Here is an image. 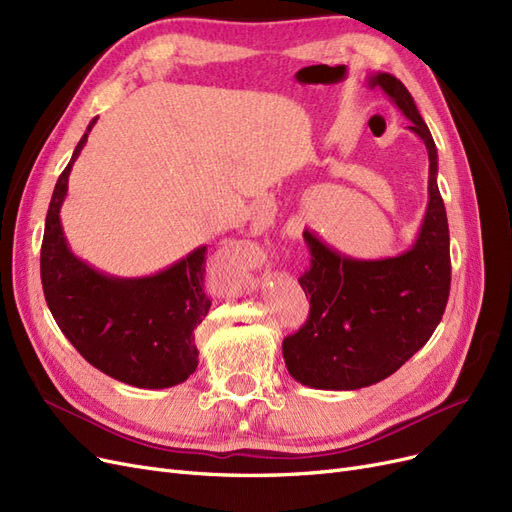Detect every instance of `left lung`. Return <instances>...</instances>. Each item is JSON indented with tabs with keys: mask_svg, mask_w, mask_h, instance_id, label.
Listing matches in <instances>:
<instances>
[{
	"mask_svg": "<svg viewBox=\"0 0 512 512\" xmlns=\"http://www.w3.org/2000/svg\"><path fill=\"white\" fill-rule=\"evenodd\" d=\"M368 85L381 87L425 142L430 202L415 244L398 257L353 259L304 232L310 268L300 285L310 312L300 332L283 340V357L295 381L312 389L349 391L391 376L430 340L449 300V223L434 138L398 78L378 72Z\"/></svg>",
	"mask_w": 512,
	"mask_h": 512,
	"instance_id": "left-lung-1",
	"label": "left lung"
}]
</instances>
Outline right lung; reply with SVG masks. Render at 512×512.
<instances>
[{
  "instance_id": "obj_1",
  "label": "right lung",
  "mask_w": 512,
  "mask_h": 512,
  "mask_svg": "<svg viewBox=\"0 0 512 512\" xmlns=\"http://www.w3.org/2000/svg\"><path fill=\"white\" fill-rule=\"evenodd\" d=\"M95 121L76 144L46 212L40 251L44 298L65 338L93 368L140 389L174 387L197 368L193 332L210 308L204 291L206 246L144 278L102 274L70 251L59 210Z\"/></svg>"
}]
</instances>
